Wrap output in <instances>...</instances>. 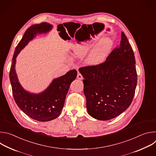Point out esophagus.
Segmentation results:
<instances>
[{
    "instance_id": "34e87169",
    "label": "esophagus",
    "mask_w": 156,
    "mask_h": 156,
    "mask_svg": "<svg viewBox=\"0 0 156 156\" xmlns=\"http://www.w3.org/2000/svg\"><path fill=\"white\" fill-rule=\"evenodd\" d=\"M77 78L80 80H83V75L80 73H78V75H77Z\"/></svg>"
}]
</instances>
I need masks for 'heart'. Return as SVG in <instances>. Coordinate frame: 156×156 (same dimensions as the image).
<instances>
[{"instance_id":"1","label":"heart","mask_w":156,"mask_h":156,"mask_svg":"<svg viewBox=\"0 0 156 156\" xmlns=\"http://www.w3.org/2000/svg\"><path fill=\"white\" fill-rule=\"evenodd\" d=\"M94 43L90 42L84 45H81L75 48V54L77 57L82 58L89 54L86 58V62L90 65H97L102 63L113 46V42L107 38L102 41L96 46Z\"/></svg>"}]
</instances>
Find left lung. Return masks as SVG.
<instances>
[{
    "instance_id": "1",
    "label": "left lung",
    "mask_w": 156,
    "mask_h": 156,
    "mask_svg": "<svg viewBox=\"0 0 156 156\" xmlns=\"http://www.w3.org/2000/svg\"><path fill=\"white\" fill-rule=\"evenodd\" d=\"M134 52L122 32L119 45L106 60L79 69L84 80L88 114L99 120L114 119L128 108L135 96L137 73Z\"/></svg>"
}]
</instances>
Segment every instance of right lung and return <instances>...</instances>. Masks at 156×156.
<instances>
[{
    "label": "right lung",
    "instance_id": "add662e5",
    "mask_svg": "<svg viewBox=\"0 0 156 156\" xmlns=\"http://www.w3.org/2000/svg\"><path fill=\"white\" fill-rule=\"evenodd\" d=\"M51 28V25L44 22L39 25H33L28 28L15 48L9 74L13 96L16 104L28 116L40 122L52 120L60 114L66 94L72 82L76 77L77 71L72 70L63 76L54 80L47 90L41 94H30L25 91L18 82L15 70V58L34 35L48 32Z\"/></svg>",
    "mask_w": 156,
    "mask_h": 156
}]
</instances>
